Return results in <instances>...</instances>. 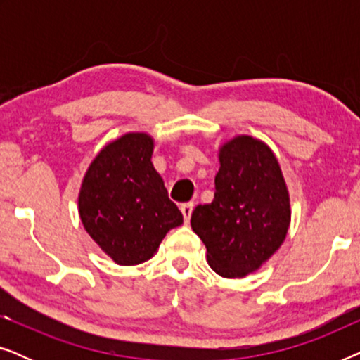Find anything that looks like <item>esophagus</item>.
I'll return each instance as SVG.
<instances>
[{
    "mask_svg": "<svg viewBox=\"0 0 360 360\" xmlns=\"http://www.w3.org/2000/svg\"><path fill=\"white\" fill-rule=\"evenodd\" d=\"M193 206H195L193 201H190V203H184V205L180 206L181 214H184V218H185L186 223H188V221H190V216H191V213H193Z\"/></svg>",
    "mask_w": 360,
    "mask_h": 360,
    "instance_id": "esophagus-1",
    "label": "esophagus"
}]
</instances>
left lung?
I'll list each match as a JSON object with an SVG mask.
<instances>
[{"label": "left lung", "instance_id": "1", "mask_svg": "<svg viewBox=\"0 0 360 360\" xmlns=\"http://www.w3.org/2000/svg\"><path fill=\"white\" fill-rule=\"evenodd\" d=\"M214 200L191 213L210 267L243 278L277 252L290 226V196L278 160L265 142L238 136L219 149Z\"/></svg>", "mask_w": 360, "mask_h": 360}]
</instances>
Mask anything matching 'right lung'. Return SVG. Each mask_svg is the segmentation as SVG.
<instances>
[{"instance_id": "right-lung-1", "label": "right lung", "mask_w": 360, "mask_h": 360, "mask_svg": "<svg viewBox=\"0 0 360 360\" xmlns=\"http://www.w3.org/2000/svg\"><path fill=\"white\" fill-rule=\"evenodd\" d=\"M154 139L127 132L103 147L83 176L78 213L83 228L120 265H137L157 252L184 216L152 164Z\"/></svg>"}]
</instances>
